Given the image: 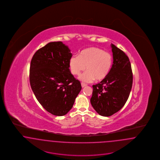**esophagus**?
Masks as SVG:
<instances>
[{
  "mask_svg": "<svg viewBox=\"0 0 160 160\" xmlns=\"http://www.w3.org/2000/svg\"><path fill=\"white\" fill-rule=\"evenodd\" d=\"M81 85H82V88H84V87H85V86H87L86 84L84 83H81Z\"/></svg>",
  "mask_w": 160,
  "mask_h": 160,
  "instance_id": "esophagus-1",
  "label": "esophagus"
}]
</instances>
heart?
I'll return each instance as SVG.
<instances>
[{
  "label": "heart",
  "mask_w": 160,
  "mask_h": 160,
  "mask_svg": "<svg viewBox=\"0 0 160 160\" xmlns=\"http://www.w3.org/2000/svg\"><path fill=\"white\" fill-rule=\"evenodd\" d=\"M112 63L111 54L98 47H91L82 50L79 55L72 56L69 60V68L74 76H79L86 69L79 78L84 82H91L95 79L101 81L106 78Z\"/></svg>",
  "instance_id": "1"
}]
</instances>
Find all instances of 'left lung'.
<instances>
[{"label":"left lung","instance_id":"1","mask_svg":"<svg viewBox=\"0 0 160 160\" xmlns=\"http://www.w3.org/2000/svg\"><path fill=\"white\" fill-rule=\"evenodd\" d=\"M113 64L108 75L93 85L91 103L98 114L110 116L120 110L129 97L132 85V72L128 57L112 44Z\"/></svg>","mask_w":160,"mask_h":160}]
</instances>
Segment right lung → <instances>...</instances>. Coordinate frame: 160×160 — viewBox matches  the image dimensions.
<instances>
[{
  "mask_svg": "<svg viewBox=\"0 0 160 160\" xmlns=\"http://www.w3.org/2000/svg\"><path fill=\"white\" fill-rule=\"evenodd\" d=\"M71 57L68 46L57 41L39 48L31 60L32 91L41 105L55 116L67 114L82 89L80 82L69 69Z\"/></svg>",
  "mask_w": 160,
  "mask_h": 160,
  "instance_id": "obj_1",
  "label": "right lung"
}]
</instances>
